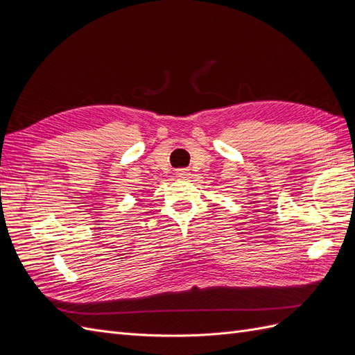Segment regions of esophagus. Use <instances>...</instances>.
Segmentation results:
<instances>
[{"label":"esophagus","mask_w":355,"mask_h":355,"mask_svg":"<svg viewBox=\"0 0 355 355\" xmlns=\"http://www.w3.org/2000/svg\"><path fill=\"white\" fill-rule=\"evenodd\" d=\"M189 175H191V171H189L188 168H179V170L176 171V176H178L179 179H187V178H189Z\"/></svg>","instance_id":"obj_1"}]
</instances>
